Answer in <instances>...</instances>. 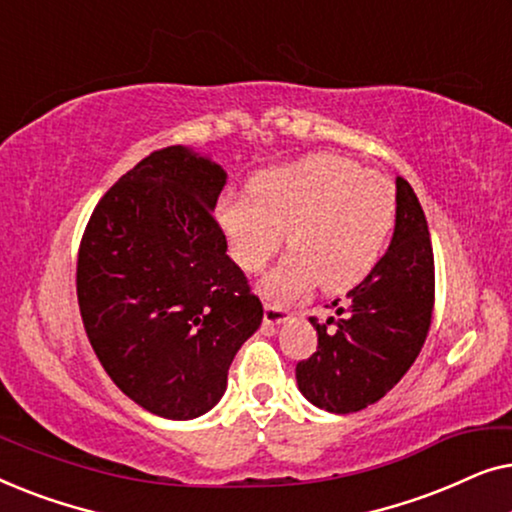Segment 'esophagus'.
Masks as SVG:
<instances>
[{"instance_id": "34e87169", "label": "esophagus", "mask_w": 512, "mask_h": 512, "mask_svg": "<svg viewBox=\"0 0 512 512\" xmlns=\"http://www.w3.org/2000/svg\"><path fill=\"white\" fill-rule=\"evenodd\" d=\"M263 321H265V324H268V326L289 324V321H291V312H286V310H282V307H277V305H265Z\"/></svg>"}]
</instances>
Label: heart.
Returning <instances> with one entry per match:
<instances>
[{"label": "heart", "mask_w": 512, "mask_h": 512, "mask_svg": "<svg viewBox=\"0 0 512 512\" xmlns=\"http://www.w3.org/2000/svg\"><path fill=\"white\" fill-rule=\"evenodd\" d=\"M242 198H221L214 223L228 254L247 275L282 249L261 293L291 303L324 284L328 293L359 286L382 261L396 223L394 186L338 153H312L251 177Z\"/></svg>", "instance_id": "b5f03b06"}]
</instances>
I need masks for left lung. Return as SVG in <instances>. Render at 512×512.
Instances as JSON below:
<instances>
[{
	"instance_id": "obj_1",
	"label": "left lung",
	"mask_w": 512,
	"mask_h": 512,
	"mask_svg": "<svg viewBox=\"0 0 512 512\" xmlns=\"http://www.w3.org/2000/svg\"><path fill=\"white\" fill-rule=\"evenodd\" d=\"M433 284L429 223L412 186L398 177L396 226L387 254L340 305L335 300V317L310 319L319 345L296 366L300 394L335 415L380 401L424 345Z\"/></svg>"
}]
</instances>
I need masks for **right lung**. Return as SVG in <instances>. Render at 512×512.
Masks as SVG:
<instances>
[{"label": "right lung", "mask_w": 512, "mask_h": 512, "mask_svg": "<svg viewBox=\"0 0 512 512\" xmlns=\"http://www.w3.org/2000/svg\"><path fill=\"white\" fill-rule=\"evenodd\" d=\"M228 174L207 153L167 146L97 202L76 293L102 368L139 408L195 419L221 401L263 305L214 223Z\"/></svg>", "instance_id": "right-lung-1"}]
</instances>
